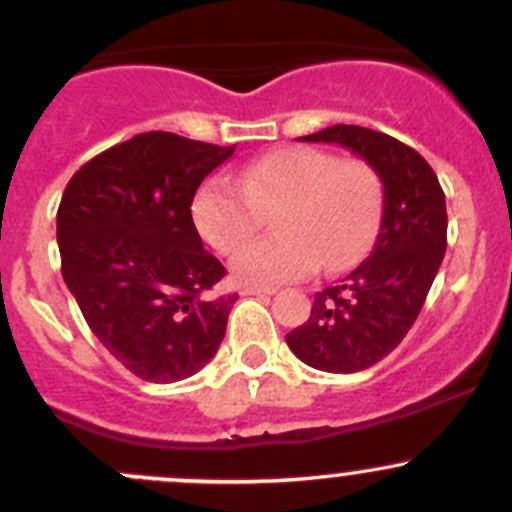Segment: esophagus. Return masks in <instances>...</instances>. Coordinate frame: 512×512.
I'll use <instances>...</instances> for the list:
<instances>
[{
  "mask_svg": "<svg viewBox=\"0 0 512 512\" xmlns=\"http://www.w3.org/2000/svg\"><path fill=\"white\" fill-rule=\"evenodd\" d=\"M242 294H275V287H257V285H242Z\"/></svg>",
  "mask_w": 512,
  "mask_h": 512,
  "instance_id": "esophagus-1",
  "label": "esophagus"
}]
</instances>
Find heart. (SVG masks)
<instances>
[{"mask_svg": "<svg viewBox=\"0 0 512 512\" xmlns=\"http://www.w3.org/2000/svg\"><path fill=\"white\" fill-rule=\"evenodd\" d=\"M384 185L371 163L322 148H280L252 160L240 180L213 175L193 198L200 235L223 255H235L275 214L280 235L247 247L235 275L255 285L299 280L324 265H354L374 240Z\"/></svg>", "mask_w": 512, "mask_h": 512, "instance_id": "obj_1", "label": "heart"}]
</instances>
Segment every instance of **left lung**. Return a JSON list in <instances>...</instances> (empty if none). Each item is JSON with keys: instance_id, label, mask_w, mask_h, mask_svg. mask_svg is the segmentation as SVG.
<instances>
[{"instance_id": "left-lung-1", "label": "left lung", "mask_w": 512, "mask_h": 512, "mask_svg": "<svg viewBox=\"0 0 512 512\" xmlns=\"http://www.w3.org/2000/svg\"><path fill=\"white\" fill-rule=\"evenodd\" d=\"M299 141L339 143L374 165L384 183V215L369 257L314 294L307 322L287 334L304 364L354 374L394 352L414 327L446 255V195L421 153L386 133L339 123Z\"/></svg>"}]
</instances>
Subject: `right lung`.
Segmentation results:
<instances>
[{
	"instance_id": "1",
	"label": "right lung",
	"mask_w": 512,
	"mask_h": 512,
	"mask_svg": "<svg viewBox=\"0 0 512 512\" xmlns=\"http://www.w3.org/2000/svg\"><path fill=\"white\" fill-rule=\"evenodd\" d=\"M235 146L138 133L81 165L61 195V275L98 342L143 381L203 369L225 337L237 294L195 230V190Z\"/></svg>"
}]
</instances>
